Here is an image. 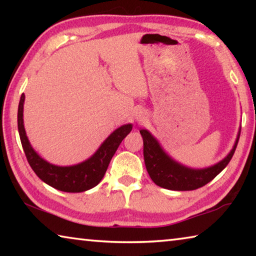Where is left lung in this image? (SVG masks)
Listing matches in <instances>:
<instances>
[{"instance_id": "obj_1", "label": "left lung", "mask_w": 256, "mask_h": 256, "mask_svg": "<svg viewBox=\"0 0 256 256\" xmlns=\"http://www.w3.org/2000/svg\"><path fill=\"white\" fill-rule=\"evenodd\" d=\"M140 133L144 138V164L149 176L154 184L172 190H193L209 183L230 162L240 140L238 133L234 148L222 162L203 170H192L172 159L149 131L142 128Z\"/></svg>"}]
</instances>
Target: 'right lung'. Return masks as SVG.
<instances>
[{
    "mask_svg": "<svg viewBox=\"0 0 256 256\" xmlns=\"http://www.w3.org/2000/svg\"><path fill=\"white\" fill-rule=\"evenodd\" d=\"M24 94H21L18 107V130L24 151L30 167L40 178L52 188L68 193L84 192L99 184L108 168L112 156L123 141L131 132L132 124H126L115 130L92 157L86 162L73 166H56L42 159L30 146L26 136L24 125Z\"/></svg>",
    "mask_w": 256,
    "mask_h": 256,
    "instance_id": "add662e5",
    "label": "right lung"
}]
</instances>
